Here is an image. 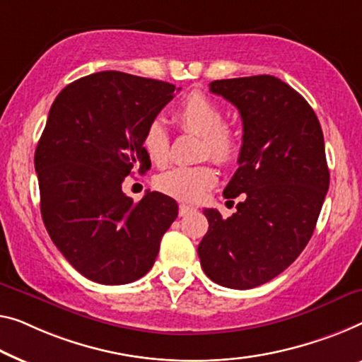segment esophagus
Instances as JSON below:
<instances>
[{
  "mask_svg": "<svg viewBox=\"0 0 362 362\" xmlns=\"http://www.w3.org/2000/svg\"><path fill=\"white\" fill-rule=\"evenodd\" d=\"M193 209H195V208L190 206V204H180V206H179V214L180 216H187L188 213H192Z\"/></svg>",
  "mask_w": 362,
  "mask_h": 362,
  "instance_id": "esophagus-1",
  "label": "esophagus"
}]
</instances>
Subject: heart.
Masks as SVG:
<instances>
[{"instance_id": "b5f03b06", "label": "heart", "mask_w": 362, "mask_h": 362, "mask_svg": "<svg viewBox=\"0 0 362 362\" xmlns=\"http://www.w3.org/2000/svg\"><path fill=\"white\" fill-rule=\"evenodd\" d=\"M175 122L183 132L202 136V154L216 163L230 165L240 156V139L233 129L224 125L223 107L211 97L192 93L183 99L175 112ZM141 149L156 165H164L169 159V134L160 120H153L141 136ZM218 180V172L211 165H180L160 174L156 187L165 195L183 202H197Z\"/></svg>"}]
</instances>
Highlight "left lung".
<instances>
[{
    "label": "left lung",
    "instance_id": "8db88e82",
    "mask_svg": "<svg viewBox=\"0 0 362 362\" xmlns=\"http://www.w3.org/2000/svg\"><path fill=\"white\" fill-rule=\"evenodd\" d=\"M209 90L242 117L239 169L223 193L242 202L229 218L204 209L209 228L198 257L214 283L257 288L283 273L314 234L330 185L322 127L304 97L269 74L213 81Z\"/></svg>",
    "mask_w": 362,
    "mask_h": 362
}]
</instances>
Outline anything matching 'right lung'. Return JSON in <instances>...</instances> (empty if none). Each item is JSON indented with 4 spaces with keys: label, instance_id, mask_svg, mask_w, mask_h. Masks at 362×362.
<instances>
[{
    "label": "right lung",
    "instance_id": "right-lung-1",
    "mask_svg": "<svg viewBox=\"0 0 362 362\" xmlns=\"http://www.w3.org/2000/svg\"><path fill=\"white\" fill-rule=\"evenodd\" d=\"M175 86L120 71L68 84L48 112L34 164L48 235L90 281L127 284L153 268L174 223V198L146 192L138 203L122 192L125 177L151 160L141 136L174 99Z\"/></svg>",
    "mask_w": 362,
    "mask_h": 362
}]
</instances>
